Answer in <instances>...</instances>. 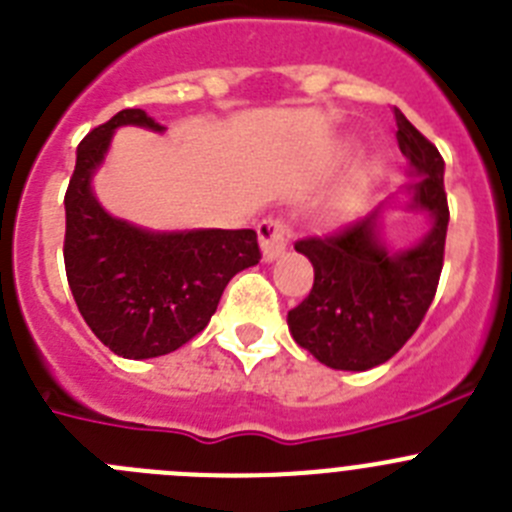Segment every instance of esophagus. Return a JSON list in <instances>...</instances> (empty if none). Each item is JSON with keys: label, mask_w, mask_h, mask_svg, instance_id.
<instances>
[{"label": "esophagus", "mask_w": 512, "mask_h": 512, "mask_svg": "<svg viewBox=\"0 0 512 512\" xmlns=\"http://www.w3.org/2000/svg\"><path fill=\"white\" fill-rule=\"evenodd\" d=\"M260 234V247H262V260L273 262L288 250L290 245V229L283 219H265V222L257 227Z\"/></svg>", "instance_id": "34e87169"}]
</instances>
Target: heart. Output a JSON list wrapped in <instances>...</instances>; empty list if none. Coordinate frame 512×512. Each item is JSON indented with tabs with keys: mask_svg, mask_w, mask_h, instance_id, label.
Instances as JSON below:
<instances>
[{
	"mask_svg": "<svg viewBox=\"0 0 512 512\" xmlns=\"http://www.w3.org/2000/svg\"><path fill=\"white\" fill-rule=\"evenodd\" d=\"M354 183H357V186H365V183H367V170H357V176H354Z\"/></svg>",
	"mask_w": 512,
	"mask_h": 512,
	"instance_id": "heart-1",
	"label": "heart"
}]
</instances>
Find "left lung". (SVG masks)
Here are the masks:
<instances>
[{"label": "left lung", "mask_w": 512, "mask_h": 512, "mask_svg": "<svg viewBox=\"0 0 512 512\" xmlns=\"http://www.w3.org/2000/svg\"><path fill=\"white\" fill-rule=\"evenodd\" d=\"M393 114L413 181L342 234L296 245L313 265V288L288 311V329L331 370L365 372L388 362L426 316L444 265L449 227L444 160L400 109ZM393 210L427 219V232L413 246L389 247L387 219Z\"/></svg>", "instance_id": "left-lung-1"}]
</instances>
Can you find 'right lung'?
Wrapping results in <instances>:
<instances>
[{"label":"right lung","mask_w":512,"mask_h":512,"mask_svg":"<svg viewBox=\"0 0 512 512\" xmlns=\"http://www.w3.org/2000/svg\"><path fill=\"white\" fill-rule=\"evenodd\" d=\"M119 127L163 135L142 109H122L81 140L66 191V275L89 329L124 359L176 352L214 316L229 280L260 262L255 229H147L109 214L94 176Z\"/></svg>","instance_id":"right-lung-1"}]
</instances>
